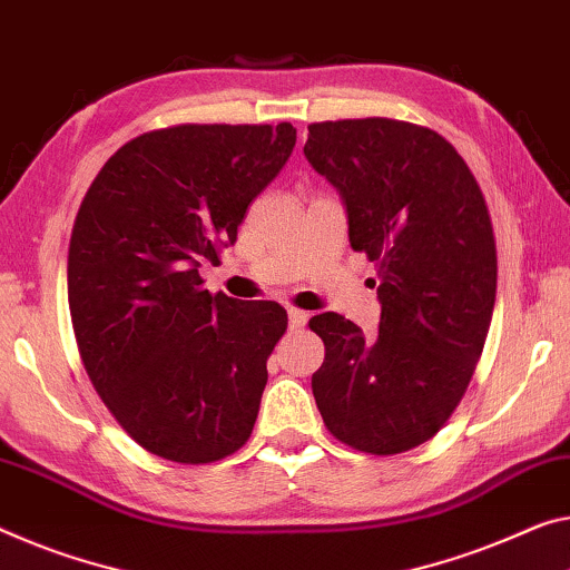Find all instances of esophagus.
I'll use <instances>...</instances> for the list:
<instances>
[{
	"label": "esophagus",
	"mask_w": 570,
	"mask_h": 570,
	"mask_svg": "<svg viewBox=\"0 0 570 570\" xmlns=\"http://www.w3.org/2000/svg\"><path fill=\"white\" fill-rule=\"evenodd\" d=\"M305 323H308V313L297 311V308L287 311V326H291V331H301Z\"/></svg>",
	"instance_id": "34e87169"
}]
</instances>
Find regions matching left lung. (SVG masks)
<instances>
[{
    "mask_svg": "<svg viewBox=\"0 0 570 570\" xmlns=\"http://www.w3.org/2000/svg\"><path fill=\"white\" fill-rule=\"evenodd\" d=\"M305 157L344 198L348 242L376 265L380 331L311 318L326 358L313 374L341 443L392 456L431 441L466 392L497 295L484 194L449 139L400 119L315 121Z\"/></svg>",
    "mask_w": 570,
    "mask_h": 570,
    "instance_id": "obj_1",
    "label": "left lung"
}]
</instances>
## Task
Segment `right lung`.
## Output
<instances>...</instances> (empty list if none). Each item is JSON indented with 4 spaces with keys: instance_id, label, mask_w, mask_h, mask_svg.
<instances>
[{
    "instance_id": "add662e5",
    "label": "right lung",
    "mask_w": 570,
    "mask_h": 570,
    "mask_svg": "<svg viewBox=\"0 0 570 570\" xmlns=\"http://www.w3.org/2000/svg\"><path fill=\"white\" fill-rule=\"evenodd\" d=\"M293 147L291 121L155 129L86 190L68 247L78 352L109 413L155 456L212 463L249 441L287 313L212 295L198 267L236 242Z\"/></svg>"
}]
</instances>
